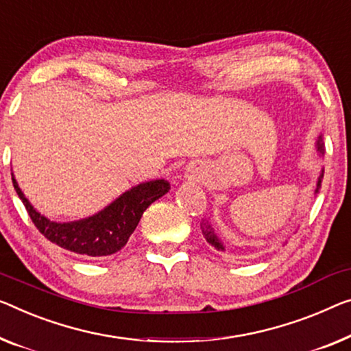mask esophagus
<instances>
[{"label":"esophagus","mask_w":351,"mask_h":351,"mask_svg":"<svg viewBox=\"0 0 351 351\" xmlns=\"http://www.w3.org/2000/svg\"><path fill=\"white\" fill-rule=\"evenodd\" d=\"M187 178L189 180H193V181H198L200 178H203V175H205V171H203V167L200 164H192L187 167Z\"/></svg>","instance_id":"obj_1"}]
</instances>
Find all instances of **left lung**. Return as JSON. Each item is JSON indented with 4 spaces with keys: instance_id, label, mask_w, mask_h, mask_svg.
Returning a JSON list of instances; mask_svg holds the SVG:
<instances>
[{
    "instance_id": "left-lung-1",
    "label": "left lung",
    "mask_w": 351,
    "mask_h": 351,
    "mask_svg": "<svg viewBox=\"0 0 351 351\" xmlns=\"http://www.w3.org/2000/svg\"><path fill=\"white\" fill-rule=\"evenodd\" d=\"M317 149L320 151L322 154H323V151H325V146H323L322 135H320V137H318V140H317ZM323 173H325V170H322L320 176H318L315 193H317V192H318V189H320V187H322ZM200 227H202V233H203V237H205L206 241H208L209 244H211L214 249H217V250H226V247H223V244H222V241H221V238H219V237H217V233L214 232V228H213V226H211V222H209L208 219H203L202 223H200Z\"/></svg>"
}]
</instances>
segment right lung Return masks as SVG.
I'll return each instance as SVG.
<instances>
[{
	"label": "right lung",
	"mask_w": 351,
	"mask_h": 351,
	"mask_svg": "<svg viewBox=\"0 0 351 351\" xmlns=\"http://www.w3.org/2000/svg\"><path fill=\"white\" fill-rule=\"evenodd\" d=\"M12 182L36 228L49 241L82 257H107L121 250L137 228L145 209L170 189L169 181L165 180L146 181L125 191L94 216L74 222H53L36 211L23 195L14 175Z\"/></svg>",
	"instance_id": "add662e5"
}]
</instances>
